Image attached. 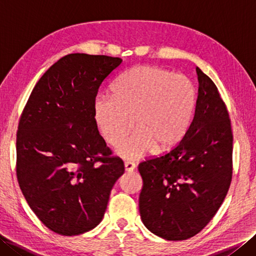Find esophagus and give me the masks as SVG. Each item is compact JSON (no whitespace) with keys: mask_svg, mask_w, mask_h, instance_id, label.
Wrapping results in <instances>:
<instances>
[{"mask_svg":"<svg viewBox=\"0 0 256 256\" xmlns=\"http://www.w3.org/2000/svg\"><path fill=\"white\" fill-rule=\"evenodd\" d=\"M124 166H125V170H126L128 172H133L135 170V167H136L133 162H125Z\"/></svg>","mask_w":256,"mask_h":256,"instance_id":"1","label":"esophagus"}]
</instances>
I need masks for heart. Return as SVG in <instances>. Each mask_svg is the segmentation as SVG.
I'll return each mask as SVG.
<instances>
[{
	"label": "heart",
	"mask_w": 256,
	"mask_h": 256,
	"mask_svg": "<svg viewBox=\"0 0 256 256\" xmlns=\"http://www.w3.org/2000/svg\"><path fill=\"white\" fill-rule=\"evenodd\" d=\"M113 96H98L94 116L108 144L118 146L124 158L136 160L156 148H174L186 134L196 104L192 84L182 74L140 64L122 74L112 86Z\"/></svg>",
	"instance_id": "heart-1"
}]
</instances>
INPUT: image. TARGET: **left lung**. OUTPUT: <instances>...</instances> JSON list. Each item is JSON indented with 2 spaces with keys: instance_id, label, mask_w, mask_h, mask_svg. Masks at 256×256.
I'll return each mask as SVG.
<instances>
[{
  "instance_id": "1",
  "label": "left lung",
  "mask_w": 256,
  "mask_h": 256,
  "mask_svg": "<svg viewBox=\"0 0 256 256\" xmlns=\"http://www.w3.org/2000/svg\"><path fill=\"white\" fill-rule=\"evenodd\" d=\"M196 72L198 98L186 134L170 152L138 165L140 218L152 233L170 241L187 240L202 230L232 179L229 112L214 81L198 67Z\"/></svg>"
}]
</instances>
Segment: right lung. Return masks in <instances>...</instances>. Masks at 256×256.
Masks as SVG:
<instances>
[{
	"instance_id": "obj_1",
	"label": "right lung",
	"mask_w": 256,
	"mask_h": 256,
	"mask_svg": "<svg viewBox=\"0 0 256 256\" xmlns=\"http://www.w3.org/2000/svg\"><path fill=\"white\" fill-rule=\"evenodd\" d=\"M118 57L70 54L42 76L22 113L16 176L27 204L48 229L78 236L100 224L124 174L99 134L94 104Z\"/></svg>"
}]
</instances>
